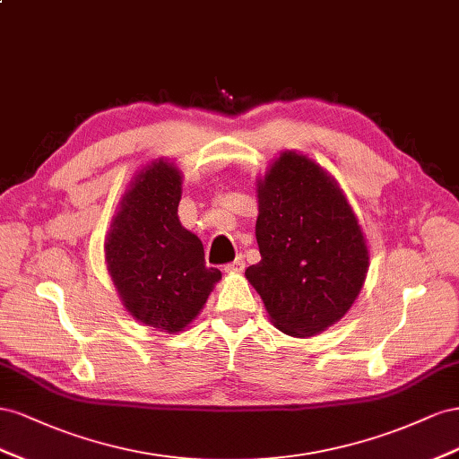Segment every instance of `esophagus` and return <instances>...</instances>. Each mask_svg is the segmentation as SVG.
<instances>
[{
    "label": "esophagus",
    "instance_id": "obj_1",
    "mask_svg": "<svg viewBox=\"0 0 459 459\" xmlns=\"http://www.w3.org/2000/svg\"><path fill=\"white\" fill-rule=\"evenodd\" d=\"M244 257L242 255H238L237 259H234L232 261V264H229V265H225V269H222V271H225V273H230V274H234V273H242L244 271Z\"/></svg>",
    "mask_w": 459,
    "mask_h": 459
}]
</instances>
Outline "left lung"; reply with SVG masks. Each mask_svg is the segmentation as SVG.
Wrapping results in <instances>:
<instances>
[{"label":"left lung","mask_w":459,"mask_h":459,"mask_svg":"<svg viewBox=\"0 0 459 459\" xmlns=\"http://www.w3.org/2000/svg\"><path fill=\"white\" fill-rule=\"evenodd\" d=\"M261 261L246 279L284 334H321L350 311L369 269L361 225L336 178L284 150L255 178Z\"/></svg>","instance_id":"obj_1"}]
</instances>
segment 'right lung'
Instances as JSON below:
<instances>
[{"instance_id": "right-lung-1", "label": "right lung", "mask_w": 459, "mask_h": 459, "mask_svg": "<svg viewBox=\"0 0 459 459\" xmlns=\"http://www.w3.org/2000/svg\"><path fill=\"white\" fill-rule=\"evenodd\" d=\"M182 171L157 157L130 180L103 242L121 304L136 321L175 334L200 316L221 271L205 267L204 244L180 225Z\"/></svg>"}]
</instances>
